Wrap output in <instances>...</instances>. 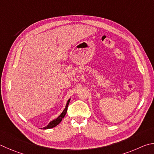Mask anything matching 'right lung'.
I'll return each mask as SVG.
<instances>
[{
	"instance_id": "add662e5",
	"label": "right lung",
	"mask_w": 154,
	"mask_h": 154,
	"mask_svg": "<svg viewBox=\"0 0 154 154\" xmlns=\"http://www.w3.org/2000/svg\"><path fill=\"white\" fill-rule=\"evenodd\" d=\"M70 100H71V99H69L68 101H67V102H66L65 108L64 109V110L63 111V112L61 113L60 115L57 117V119H54V120H53V121H52L51 122H50L49 124L47 125L46 127L42 128L43 129H48V128H53V127H56V126L58 125V124L60 123V122H61V121H62V120H63V119L64 118V117H65V114L66 113V111H67V108H68V106H69V104Z\"/></svg>"
}]
</instances>
